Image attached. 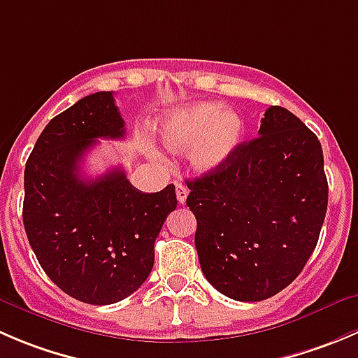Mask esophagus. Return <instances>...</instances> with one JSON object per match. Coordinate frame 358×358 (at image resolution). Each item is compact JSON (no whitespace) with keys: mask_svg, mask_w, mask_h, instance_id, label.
<instances>
[{"mask_svg":"<svg viewBox=\"0 0 358 358\" xmlns=\"http://www.w3.org/2000/svg\"><path fill=\"white\" fill-rule=\"evenodd\" d=\"M187 196H189V189L182 183H176V199H178L180 204H185Z\"/></svg>","mask_w":358,"mask_h":358,"instance_id":"esophagus-1","label":"esophagus"}]
</instances>
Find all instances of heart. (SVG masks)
<instances>
[{"mask_svg":"<svg viewBox=\"0 0 358 358\" xmlns=\"http://www.w3.org/2000/svg\"><path fill=\"white\" fill-rule=\"evenodd\" d=\"M243 120L234 110L211 101L175 110L161 124L162 143L171 152H187L199 171H213L234 154L243 138Z\"/></svg>","mask_w":358,"mask_h":358,"instance_id":"heart-1","label":"heart"}]
</instances>
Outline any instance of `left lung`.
<instances>
[{
    "label": "left lung",
    "instance_id": "8db88e82",
    "mask_svg": "<svg viewBox=\"0 0 358 358\" xmlns=\"http://www.w3.org/2000/svg\"><path fill=\"white\" fill-rule=\"evenodd\" d=\"M201 269L234 301L269 299L299 276L318 243L329 185L317 134L271 106L259 136L187 182Z\"/></svg>",
    "mask_w": 358,
    "mask_h": 358
}]
</instances>
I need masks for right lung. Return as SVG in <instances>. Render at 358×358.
I'll list each match as a JSON object with an SVG mask.
<instances>
[{"label":"right lung","instance_id":"right-lung-1","mask_svg":"<svg viewBox=\"0 0 358 358\" xmlns=\"http://www.w3.org/2000/svg\"><path fill=\"white\" fill-rule=\"evenodd\" d=\"M124 136L113 92H96L47 124L24 169L22 220L38 262L62 292L98 306L143 285L176 208L175 185L143 194L120 168L83 178L80 162L98 138Z\"/></svg>","mask_w":358,"mask_h":358}]
</instances>
